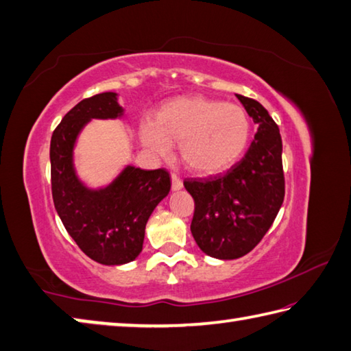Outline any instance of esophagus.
<instances>
[{
  "instance_id": "esophagus-1",
  "label": "esophagus",
  "mask_w": 351,
  "mask_h": 351,
  "mask_svg": "<svg viewBox=\"0 0 351 351\" xmlns=\"http://www.w3.org/2000/svg\"><path fill=\"white\" fill-rule=\"evenodd\" d=\"M171 189H173L175 191H178V190H181V189H182V181H181V178H180V176L171 175Z\"/></svg>"
}]
</instances>
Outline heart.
Segmentation results:
<instances>
[{
    "mask_svg": "<svg viewBox=\"0 0 351 351\" xmlns=\"http://www.w3.org/2000/svg\"><path fill=\"white\" fill-rule=\"evenodd\" d=\"M251 121L236 103L204 97H180L166 103L156 123L143 121L144 147L158 156H169L180 143L184 166L197 175L221 173L234 164L248 146Z\"/></svg>",
    "mask_w": 351,
    "mask_h": 351,
    "instance_id": "1",
    "label": "heart"
}]
</instances>
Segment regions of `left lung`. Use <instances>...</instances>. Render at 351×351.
Returning <instances> with one entry per match:
<instances>
[{"label": "left lung", "mask_w": 351, "mask_h": 351, "mask_svg": "<svg viewBox=\"0 0 351 351\" xmlns=\"http://www.w3.org/2000/svg\"><path fill=\"white\" fill-rule=\"evenodd\" d=\"M237 99L258 125L248 152L223 175L184 181L195 201L191 234L202 252L221 260L256 248L285 199L280 129L257 100L240 94Z\"/></svg>", "instance_id": "8db88e82"}]
</instances>
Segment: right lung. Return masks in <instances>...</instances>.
Instances as JSON below:
<instances>
[{"mask_svg": "<svg viewBox=\"0 0 351 351\" xmlns=\"http://www.w3.org/2000/svg\"><path fill=\"white\" fill-rule=\"evenodd\" d=\"M115 93L79 101L54 129L50 143L54 208L68 234L94 262L115 266L132 262L143 250L150 215L170 191L166 169L126 166L106 187L89 189L74 169V146L88 121L120 119Z\"/></svg>", "mask_w": 351, "mask_h": 351, "instance_id": "add662e5", "label": "right lung"}]
</instances>
